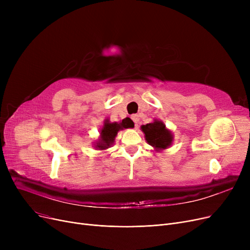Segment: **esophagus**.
Segmentation results:
<instances>
[{
    "instance_id": "esophagus-1",
    "label": "esophagus",
    "mask_w": 250,
    "mask_h": 250,
    "mask_svg": "<svg viewBox=\"0 0 250 250\" xmlns=\"http://www.w3.org/2000/svg\"><path fill=\"white\" fill-rule=\"evenodd\" d=\"M132 120H133L134 123H135V126L138 127V123H139V120H140L139 115H138V114H133V115H132Z\"/></svg>"
}]
</instances>
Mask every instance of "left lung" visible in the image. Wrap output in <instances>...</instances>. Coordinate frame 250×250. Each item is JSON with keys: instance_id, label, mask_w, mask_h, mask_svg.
I'll list each match as a JSON object with an SVG mask.
<instances>
[{"instance_id": "obj_1", "label": "left lung", "mask_w": 250, "mask_h": 250, "mask_svg": "<svg viewBox=\"0 0 250 250\" xmlns=\"http://www.w3.org/2000/svg\"><path fill=\"white\" fill-rule=\"evenodd\" d=\"M141 129L145 134V139L149 145L156 151H161L171 146L173 135L161 121H154L151 124L142 125Z\"/></svg>"}]
</instances>
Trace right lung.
Listing matches in <instances>:
<instances>
[{
  "label": "right lung",
  "mask_w": 250,
  "mask_h": 250,
  "mask_svg": "<svg viewBox=\"0 0 250 250\" xmlns=\"http://www.w3.org/2000/svg\"><path fill=\"white\" fill-rule=\"evenodd\" d=\"M130 126L128 121L124 120L122 123H110L109 120H105L102 128L100 129V139L96 143L95 148L97 150H105L109 148L121 129Z\"/></svg>",
  "instance_id": "obj_1"
}]
</instances>
